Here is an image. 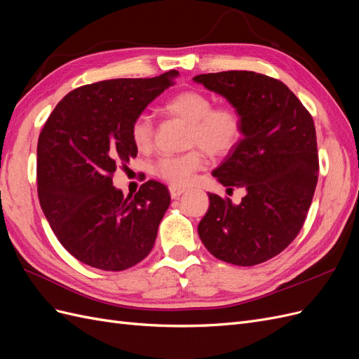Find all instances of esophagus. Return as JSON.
I'll return each instance as SVG.
<instances>
[{"label": "esophagus", "mask_w": 359, "mask_h": 359, "mask_svg": "<svg viewBox=\"0 0 359 359\" xmlns=\"http://www.w3.org/2000/svg\"><path fill=\"white\" fill-rule=\"evenodd\" d=\"M169 193H170V198H172V199H177V198L181 196L182 193H186V189L170 186V187H169Z\"/></svg>", "instance_id": "esophagus-1"}]
</instances>
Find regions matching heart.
<instances>
[{
  "label": "heart",
  "instance_id": "b5f03b06",
  "mask_svg": "<svg viewBox=\"0 0 359 359\" xmlns=\"http://www.w3.org/2000/svg\"><path fill=\"white\" fill-rule=\"evenodd\" d=\"M212 104L208 94L187 90L172 95L163 104V109L166 114L189 123V147H201L208 154L222 157L231 153L241 140L243 116L232 104ZM130 135L139 149H149L154 140L153 118L148 114L136 116ZM202 149H191L189 153L177 156H163L154 163V173L170 186H189L194 173L206 165Z\"/></svg>",
  "mask_w": 359,
  "mask_h": 359
}]
</instances>
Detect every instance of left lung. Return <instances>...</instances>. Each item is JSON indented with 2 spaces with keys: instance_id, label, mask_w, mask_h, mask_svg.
Wrapping results in <instances>:
<instances>
[{
  "instance_id": "left-lung-1",
  "label": "left lung",
  "mask_w": 359,
  "mask_h": 359,
  "mask_svg": "<svg viewBox=\"0 0 359 359\" xmlns=\"http://www.w3.org/2000/svg\"><path fill=\"white\" fill-rule=\"evenodd\" d=\"M193 81L226 97L243 116L241 140L212 175L227 190H247L240 205L208 193L199 236L223 262L262 264L283 252L307 219L319 175L313 118L283 82L265 74L231 70Z\"/></svg>"
}]
</instances>
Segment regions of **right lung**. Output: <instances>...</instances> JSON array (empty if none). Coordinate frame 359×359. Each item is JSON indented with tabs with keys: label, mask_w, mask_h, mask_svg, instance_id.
I'll return each mask as SVG.
<instances>
[{
	"label": "right lung",
	"mask_w": 359,
	"mask_h": 359,
	"mask_svg": "<svg viewBox=\"0 0 359 359\" xmlns=\"http://www.w3.org/2000/svg\"><path fill=\"white\" fill-rule=\"evenodd\" d=\"M177 70L149 79H111L70 91L55 106L37 144V193L53 233L82 264L123 271L154 247L170 203L165 184L148 180L124 196L114 172L137 156L130 128Z\"/></svg>",
	"instance_id": "right-lung-1"
}]
</instances>
